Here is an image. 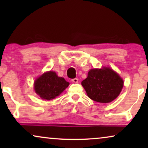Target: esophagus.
Returning a JSON list of instances; mask_svg holds the SVG:
<instances>
[{
  "mask_svg": "<svg viewBox=\"0 0 148 148\" xmlns=\"http://www.w3.org/2000/svg\"><path fill=\"white\" fill-rule=\"evenodd\" d=\"M72 82H73V83H75V84H77V83H78V79H77V78H74V79H73Z\"/></svg>",
  "mask_w": 148,
  "mask_h": 148,
  "instance_id": "esophagus-1",
  "label": "esophagus"
}]
</instances>
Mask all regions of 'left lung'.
I'll use <instances>...</instances> for the list:
<instances>
[{
    "mask_svg": "<svg viewBox=\"0 0 148 148\" xmlns=\"http://www.w3.org/2000/svg\"><path fill=\"white\" fill-rule=\"evenodd\" d=\"M123 79L109 67L93 69L82 82L88 96L100 103H109L116 99L123 87Z\"/></svg>",
    "mask_w": 148,
    "mask_h": 148,
    "instance_id": "obj_1",
    "label": "left lung"
}]
</instances>
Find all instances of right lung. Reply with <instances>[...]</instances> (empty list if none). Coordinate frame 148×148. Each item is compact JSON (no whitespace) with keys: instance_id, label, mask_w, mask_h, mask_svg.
Listing matches in <instances>:
<instances>
[{"instance_id":"obj_1","label":"right lung","mask_w":148,"mask_h":148,"mask_svg":"<svg viewBox=\"0 0 148 148\" xmlns=\"http://www.w3.org/2000/svg\"><path fill=\"white\" fill-rule=\"evenodd\" d=\"M69 85L63 77L54 71L44 73L34 82V90L43 100H52L59 96Z\"/></svg>"}]
</instances>
